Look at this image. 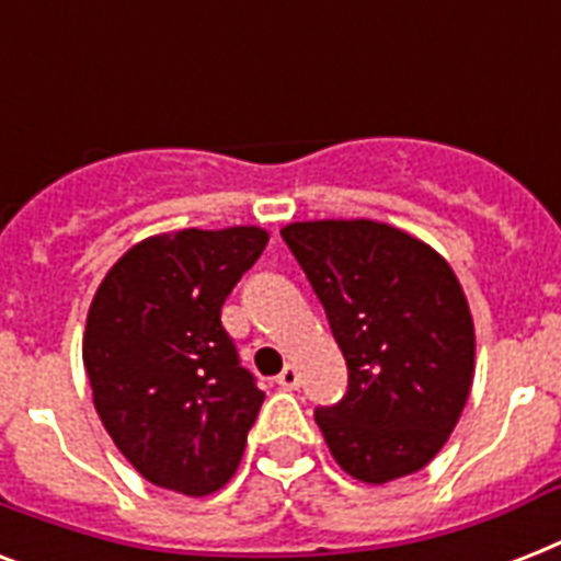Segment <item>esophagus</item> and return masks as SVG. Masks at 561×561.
Returning a JSON list of instances; mask_svg holds the SVG:
<instances>
[{
  "label": "esophagus",
  "mask_w": 561,
  "mask_h": 561,
  "mask_svg": "<svg viewBox=\"0 0 561 561\" xmlns=\"http://www.w3.org/2000/svg\"><path fill=\"white\" fill-rule=\"evenodd\" d=\"M276 383H279L282 390H297L299 387V373L297 367H285L279 375H276Z\"/></svg>",
  "instance_id": "1"
}]
</instances>
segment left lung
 <instances>
[{"label":"left lung","mask_w":561,"mask_h":561,"mask_svg":"<svg viewBox=\"0 0 561 561\" xmlns=\"http://www.w3.org/2000/svg\"><path fill=\"white\" fill-rule=\"evenodd\" d=\"M341 346L350 387L314 410L329 451L364 483L413 474L457 425L474 373V323L443 255L375 220L282 229Z\"/></svg>","instance_id":"obj_1"}]
</instances>
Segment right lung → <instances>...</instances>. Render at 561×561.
<instances>
[{"label": "right lung", "mask_w": 561, "mask_h": 561, "mask_svg": "<svg viewBox=\"0 0 561 561\" xmlns=\"http://www.w3.org/2000/svg\"><path fill=\"white\" fill-rule=\"evenodd\" d=\"M264 247L259 227L153 236L95 290L83 334L92 401L153 486L201 497L236 474L264 392L220 308Z\"/></svg>", "instance_id": "obj_1"}]
</instances>
